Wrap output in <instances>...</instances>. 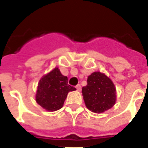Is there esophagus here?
Wrapping results in <instances>:
<instances>
[{
  "label": "esophagus",
  "instance_id": "obj_1",
  "mask_svg": "<svg viewBox=\"0 0 148 148\" xmlns=\"http://www.w3.org/2000/svg\"><path fill=\"white\" fill-rule=\"evenodd\" d=\"M76 88H77V90L80 91V90H81V85H80V84H78V85L76 86Z\"/></svg>",
  "mask_w": 148,
  "mask_h": 148
}]
</instances>
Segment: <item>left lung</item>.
I'll return each mask as SVG.
<instances>
[{
	"instance_id": "obj_1",
	"label": "left lung",
	"mask_w": 148,
	"mask_h": 148,
	"mask_svg": "<svg viewBox=\"0 0 148 148\" xmlns=\"http://www.w3.org/2000/svg\"><path fill=\"white\" fill-rule=\"evenodd\" d=\"M87 83L82 88V93L88 109L94 113H102L115 105V87L106 74L93 72L88 77Z\"/></svg>"
}]
</instances>
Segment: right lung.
Listing matches in <instances>:
<instances>
[{"label": "right lung", "instance_id": "obj_1", "mask_svg": "<svg viewBox=\"0 0 148 148\" xmlns=\"http://www.w3.org/2000/svg\"><path fill=\"white\" fill-rule=\"evenodd\" d=\"M76 90L68 84V78L62 75L58 68L40 79L36 94V101L48 111L62 108L69 92Z\"/></svg>", "mask_w": 148, "mask_h": 148}]
</instances>
